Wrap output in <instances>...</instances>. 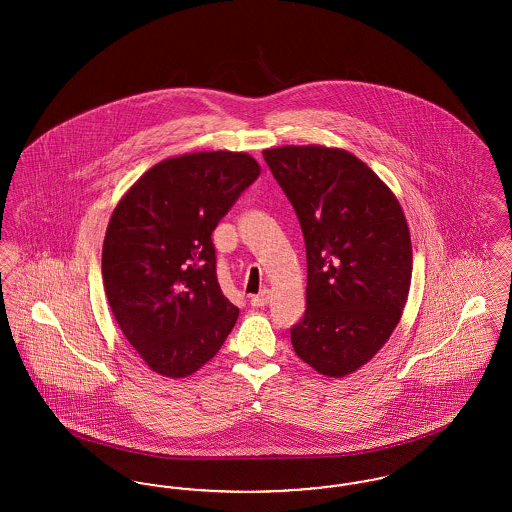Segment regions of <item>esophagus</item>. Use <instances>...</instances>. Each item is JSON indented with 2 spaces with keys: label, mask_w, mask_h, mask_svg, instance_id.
<instances>
[{
  "label": "esophagus",
  "mask_w": 512,
  "mask_h": 512,
  "mask_svg": "<svg viewBox=\"0 0 512 512\" xmlns=\"http://www.w3.org/2000/svg\"><path fill=\"white\" fill-rule=\"evenodd\" d=\"M268 301H270V292L263 290V292L251 297V307H265V305H268Z\"/></svg>",
  "instance_id": "obj_1"
}]
</instances>
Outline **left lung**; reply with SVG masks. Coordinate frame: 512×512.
Segmentation results:
<instances>
[{
	"label": "left lung",
	"mask_w": 512,
	"mask_h": 512,
	"mask_svg": "<svg viewBox=\"0 0 512 512\" xmlns=\"http://www.w3.org/2000/svg\"><path fill=\"white\" fill-rule=\"evenodd\" d=\"M301 224L307 309L293 351L324 376L370 361L395 330L411 286L413 249L390 188L361 159L322 146L263 151Z\"/></svg>",
	"instance_id": "1"
}]
</instances>
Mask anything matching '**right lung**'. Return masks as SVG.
<instances>
[{"mask_svg":"<svg viewBox=\"0 0 512 512\" xmlns=\"http://www.w3.org/2000/svg\"><path fill=\"white\" fill-rule=\"evenodd\" d=\"M247 153L203 151L155 165L109 220L101 272L122 334L151 370L184 378L238 320L217 280L213 230L257 180Z\"/></svg>","mask_w":512,"mask_h":512,"instance_id":"right-lung-1","label":"right lung"}]
</instances>
